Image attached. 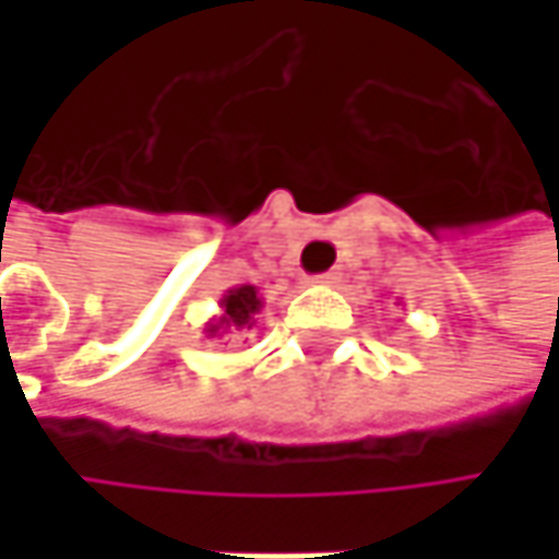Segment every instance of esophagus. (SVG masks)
Instances as JSON below:
<instances>
[{"label":"esophagus","instance_id":"obj_1","mask_svg":"<svg viewBox=\"0 0 559 559\" xmlns=\"http://www.w3.org/2000/svg\"><path fill=\"white\" fill-rule=\"evenodd\" d=\"M340 278H343V275H340V272L333 269V272H326V275H317V278H313V284H323V287H333V284H340Z\"/></svg>","mask_w":559,"mask_h":559}]
</instances>
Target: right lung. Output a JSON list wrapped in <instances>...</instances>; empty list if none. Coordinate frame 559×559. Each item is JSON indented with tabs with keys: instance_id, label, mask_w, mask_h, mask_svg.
Masks as SVG:
<instances>
[{
	"instance_id": "add662e5",
	"label": "right lung",
	"mask_w": 559,
	"mask_h": 559,
	"mask_svg": "<svg viewBox=\"0 0 559 559\" xmlns=\"http://www.w3.org/2000/svg\"><path fill=\"white\" fill-rule=\"evenodd\" d=\"M262 307H265V300L259 297L255 284H236L219 297V313L213 320H206L203 336L216 340V336H226L233 330H252L255 313H262Z\"/></svg>"
}]
</instances>
